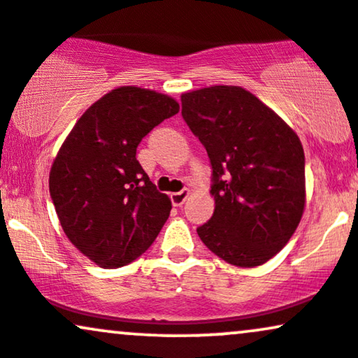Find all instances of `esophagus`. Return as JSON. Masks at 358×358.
Instances as JSON below:
<instances>
[{
    "instance_id": "obj_1",
    "label": "esophagus",
    "mask_w": 358,
    "mask_h": 358,
    "mask_svg": "<svg viewBox=\"0 0 358 358\" xmlns=\"http://www.w3.org/2000/svg\"><path fill=\"white\" fill-rule=\"evenodd\" d=\"M189 194H191V192H189V189H182V191H179V192H172V194H171L172 206H176V208L182 206L187 201Z\"/></svg>"
}]
</instances>
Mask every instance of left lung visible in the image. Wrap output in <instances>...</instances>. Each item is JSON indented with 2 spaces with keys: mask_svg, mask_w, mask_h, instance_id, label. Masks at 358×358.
<instances>
[{
  "mask_svg": "<svg viewBox=\"0 0 358 358\" xmlns=\"http://www.w3.org/2000/svg\"><path fill=\"white\" fill-rule=\"evenodd\" d=\"M182 117L213 166V217L201 241L229 264L266 263L293 236L305 211V154L296 132L243 87L180 95Z\"/></svg>",
  "mask_w": 358,
  "mask_h": 358,
  "instance_id": "8db88e82",
  "label": "left lung"
}]
</instances>
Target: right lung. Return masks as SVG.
Segmentation results:
<instances>
[{"label": "right lung", "instance_id": "obj_1", "mask_svg": "<svg viewBox=\"0 0 358 358\" xmlns=\"http://www.w3.org/2000/svg\"><path fill=\"white\" fill-rule=\"evenodd\" d=\"M179 112L169 95L119 87L77 120L50 171V196L63 233L100 268L132 263L157 238L171 213L138 164L137 145Z\"/></svg>", "mask_w": 358, "mask_h": 358}]
</instances>
